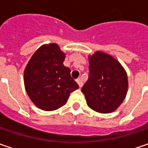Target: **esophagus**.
<instances>
[{
    "label": "esophagus",
    "instance_id": "obj_1",
    "mask_svg": "<svg viewBox=\"0 0 148 148\" xmlns=\"http://www.w3.org/2000/svg\"><path fill=\"white\" fill-rule=\"evenodd\" d=\"M77 84H78V86H79V87H80V88H82V85H83L82 82V79H81V78H78V79L77 80Z\"/></svg>",
    "mask_w": 148,
    "mask_h": 148
}]
</instances>
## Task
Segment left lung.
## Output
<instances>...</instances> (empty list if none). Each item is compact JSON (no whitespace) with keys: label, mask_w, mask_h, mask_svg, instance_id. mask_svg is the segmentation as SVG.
<instances>
[{"label":"left lung","mask_w":148,"mask_h":148,"mask_svg":"<svg viewBox=\"0 0 148 148\" xmlns=\"http://www.w3.org/2000/svg\"><path fill=\"white\" fill-rule=\"evenodd\" d=\"M88 80L82 88L87 105L100 114L114 112L128 92V75L120 62L110 54L96 51L89 55Z\"/></svg>","instance_id":"obj_1"}]
</instances>
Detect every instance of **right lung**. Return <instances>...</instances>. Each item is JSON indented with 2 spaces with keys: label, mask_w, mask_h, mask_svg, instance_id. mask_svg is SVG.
<instances>
[{
  "label": "right lung",
  "mask_w": 148,
  "mask_h": 148,
  "mask_svg": "<svg viewBox=\"0 0 148 148\" xmlns=\"http://www.w3.org/2000/svg\"><path fill=\"white\" fill-rule=\"evenodd\" d=\"M66 53L57 43L43 44L35 51L24 71L26 92L38 109L53 111L67 102L70 93L79 88L71 70L63 65Z\"/></svg>",
  "instance_id": "add662e5"
}]
</instances>
